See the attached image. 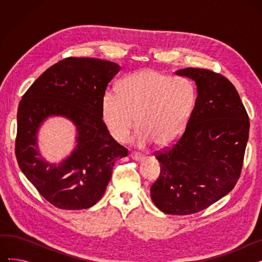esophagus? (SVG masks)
Wrapping results in <instances>:
<instances>
[{
  "label": "esophagus",
  "mask_w": 262,
  "mask_h": 262,
  "mask_svg": "<svg viewBox=\"0 0 262 262\" xmlns=\"http://www.w3.org/2000/svg\"><path fill=\"white\" fill-rule=\"evenodd\" d=\"M130 157L136 160V161H142L145 157L143 155H140V154H137V153H132L130 154Z\"/></svg>",
  "instance_id": "34e87169"
}]
</instances>
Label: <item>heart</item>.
I'll return each mask as SVG.
<instances>
[{"label": "heart", "mask_w": 262, "mask_h": 262, "mask_svg": "<svg viewBox=\"0 0 262 262\" xmlns=\"http://www.w3.org/2000/svg\"><path fill=\"white\" fill-rule=\"evenodd\" d=\"M196 90L190 79L152 70L129 74L102 98V119L113 138L125 142L136 125V142L167 146L186 129L193 112Z\"/></svg>", "instance_id": "b5f03b06"}]
</instances>
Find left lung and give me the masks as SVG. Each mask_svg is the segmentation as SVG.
<instances>
[{
    "label": "left lung",
    "instance_id": "obj_1",
    "mask_svg": "<svg viewBox=\"0 0 262 262\" xmlns=\"http://www.w3.org/2000/svg\"><path fill=\"white\" fill-rule=\"evenodd\" d=\"M175 73L195 81L198 96L181 138L155 153L160 174L150 187V198L164 213L187 215L209 207L236 186L250 121L225 76L196 68Z\"/></svg>",
    "mask_w": 262,
    "mask_h": 262
}]
</instances>
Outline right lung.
Masks as SVG:
<instances>
[{"label": "right lung", "instance_id": "1", "mask_svg": "<svg viewBox=\"0 0 262 262\" xmlns=\"http://www.w3.org/2000/svg\"><path fill=\"white\" fill-rule=\"evenodd\" d=\"M120 70L108 60L68 57L50 67L22 96L17 161L27 180L55 207L90 208L103 196L117 158L128 154L108 133L101 110L107 85ZM52 115L70 119L78 132L76 148L59 164L43 160L36 145L38 127Z\"/></svg>", "mask_w": 262, "mask_h": 262}]
</instances>
